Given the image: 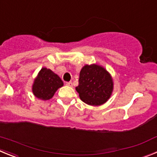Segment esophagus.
<instances>
[{
	"instance_id": "1",
	"label": "esophagus",
	"mask_w": 157,
	"mask_h": 157,
	"mask_svg": "<svg viewBox=\"0 0 157 157\" xmlns=\"http://www.w3.org/2000/svg\"><path fill=\"white\" fill-rule=\"evenodd\" d=\"M66 85L68 86H72V82H66Z\"/></svg>"
}]
</instances>
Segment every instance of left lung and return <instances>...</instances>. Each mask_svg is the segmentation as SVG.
<instances>
[{
  "label": "left lung",
  "mask_w": 157,
  "mask_h": 157,
  "mask_svg": "<svg viewBox=\"0 0 157 157\" xmlns=\"http://www.w3.org/2000/svg\"><path fill=\"white\" fill-rule=\"evenodd\" d=\"M113 89L112 75L103 66L93 63L82 67L75 90L84 103L92 106L102 105L110 98Z\"/></svg>",
  "instance_id": "8db88e82"
}]
</instances>
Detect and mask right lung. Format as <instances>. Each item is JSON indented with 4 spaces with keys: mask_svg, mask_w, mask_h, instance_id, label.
I'll use <instances>...</instances> for the list:
<instances>
[{
    "mask_svg": "<svg viewBox=\"0 0 157 157\" xmlns=\"http://www.w3.org/2000/svg\"><path fill=\"white\" fill-rule=\"evenodd\" d=\"M63 86L61 78L52 70L42 67L34 78L32 92L36 98L47 101L52 98L57 90Z\"/></svg>",
    "mask_w": 157,
    "mask_h": 157,
    "instance_id": "1",
    "label": "right lung"
}]
</instances>
